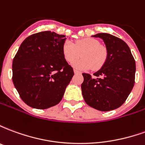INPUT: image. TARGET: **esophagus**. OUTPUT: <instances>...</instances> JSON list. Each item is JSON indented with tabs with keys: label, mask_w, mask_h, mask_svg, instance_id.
Here are the masks:
<instances>
[{
	"label": "esophagus",
	"mask_w": 145,
	"mask_h": 145,
	"mask_svg": "<svg viewBox=\"0 0 145 145\" xmlns=\"http://www.w3.org/2000/svg\"><path fill=\"white\" fill-rule=\"evenodd\" d=\"M74 72L75 74H82V72H80V71H77V70H74Z\"/></svg>",
	"instance_id": "1"
}]
</instances>
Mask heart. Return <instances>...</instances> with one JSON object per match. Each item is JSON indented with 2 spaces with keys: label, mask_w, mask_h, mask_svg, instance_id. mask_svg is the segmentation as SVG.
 I'll return each instance as SVG.
<instances>
[{
  "label": "heart",
  "mask_w": 145,
  "mask_h": 145,
  "mask_svg": "<svg viewBox=\"0 0 145 145\" xmlns=\"http://www.w3.org/2000/svg\"><path fill=\"white\" fill-rule=\"evenodd\" d=\"M62 52L68 63H72L80 55L82 56V59L73 63V67L78 70H88L91 67L94 71L100 69L106 63L108 56L106 47L99 44V42L93 38L79 39L74 44L68 40L65 41L62 46Z\"/></svg>",
  "instance_id": "heart-1"
}]
</instances>
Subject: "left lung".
Listing matches in <instances>:
<instances>
[{
  "label": "left lung",
  "instance_id": "left-lung-1",
  "mask_svg": "<svg viewBox=\"0 0 145 145\" xmlns=\"http://www.w3.org/2000/svg\"><path fill=\"white\" fill-rule=\"evenodd\" d=\"M108 52L107 60L101 69L93 74L83 73L82 91L85 103L100 111H110L124 103L134 85L136 63L127 44L120 39L98 33Z\"/></svg>",
  "mask_w": 145,
  "mask_h": 145
}]
</instances>
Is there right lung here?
Masks as SVG:
<instances>
[{
    "instance_id": "1",
    "label": "right lung",
    "mask_w": 145,
    "mask_h": 145,
    "mask_svg": "<svg viewBox=\"0 0 145 145\" xmlns=\"http://www.w3.org/2000/svg\"><path fill=\"white\" fill-rule=\"evenodd\" d=\"M64 35L45 31L27 37L12 63V81L30 107L45 109L60 103L74 71L63 57Z\"/></svg>"
}]
</instances>
